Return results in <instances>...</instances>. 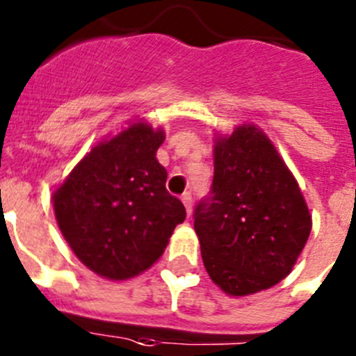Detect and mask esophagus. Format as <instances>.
I'll return each instance as SVG.
<instances>
[{
	"label": "esophagus",
	"mask_w": 356,
	"mask_h": 356,
	"mask_svg": "<svg viewBox=\"0 0 356 356\" xmlns=\"http://www.w3.org/2000/svg\"><path fill=\"white\" fill-rule=\"evenodd\" d=\"M181 201H184L185 210H187V216H191V213H193V194L185 193L184 196H181Z\"/></svg>",
	"instance_id": "obj_1"
}]
</instances>
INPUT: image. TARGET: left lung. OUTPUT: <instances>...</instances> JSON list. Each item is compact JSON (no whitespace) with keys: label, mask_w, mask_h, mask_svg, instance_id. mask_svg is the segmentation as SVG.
Returning a JSON list of instances; mask_svg holds the SVG:
<instances>
[{"label":"left lung","mask_w":356,"mask_h":356,"mask_svg":"<svg viewBox=\"0 0 356 356\" xmlns=\"http://www.w3.org/2000/svg\"><path fill=\"white\" fill-rule=\"evenodd\" d=\"M194 229L207 273L226 294L266 291L292 271L312 216L284 159L254 124L216 139L212 191L194 210Z\"/></svg>","instance_id":"8db88e82"}]
</instances>
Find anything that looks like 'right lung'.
I'll use <instances>...</instances> for the list:
<instances>
[{"label": "right lung", "mask_w": 356, "mask_h": 356, "mask_svg": "<svg viewBox=\"0 0 356 356\" xmlns=\"http://www.w3.org/2000/svg\"><path fill=\"white\" fill-rule=\"evenodd\" d=\"M163 130L131 122L90 149L53 193V209L72 253L90 271L128 280L162 257L185 207L165 188L156 160Z\"/></svg>", "instance_id": "right-lung-1"}]
</instances>
